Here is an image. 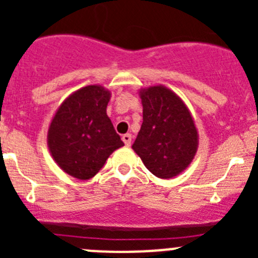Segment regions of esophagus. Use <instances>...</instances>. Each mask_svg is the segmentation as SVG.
<instances>
[{
    "label": "esophagus",
    "mask_w": 258,
    "mask_h": 258,
    "mask_svg": "<svg viewBox=\"0 0 258 258\" xmlns=\"http://www.w3.org/2000/svg\"><path fill=\"white\" fill-rule=\"evenodd\" d=\"M122 142L125 143V146H127V147H129L132 143V134H129V133L124 134V136H122Z\"/></svg>",
    "instance_id": "esophagus-1"
}]
</instances>
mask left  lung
Returning <instances> with one entry per match:
<instances>
[{
    "mask_svg": "<svg viewBox=\"0 0 258 258\" xmlns=\"http://www.w3.org/2000/svg\"><path fill=\"white\" fill-rule=\"evenodd\" d=\"M143 122L132 149L154 175L169 179L192 163L199 133L190 109L164 85L140 89Z\"/></svg>",
    "mask_w": 258,
    "mask_h": 258,
    "instance_id": "left-lung-1",
    "label": "left lung"
}]
</instances>
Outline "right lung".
Segmentation results:
<instances>
[{"label": "right lung", "mask_w": 258, "mask_h": 258, "mask_svg": "<svg viewBox=\"0 0 258 258\" xmlns=\"http://www.w3.org/2000/svg\"><path fill=\"white\" fill-rule=\"evenodd\" d=\"M111 92L88 85L68 95L50 121L47 147L56 165L74 178L94 177L108 156L122 147L107 116Z\"/></svg>", "instance_id": "right-lung-1"}]
</instances>
